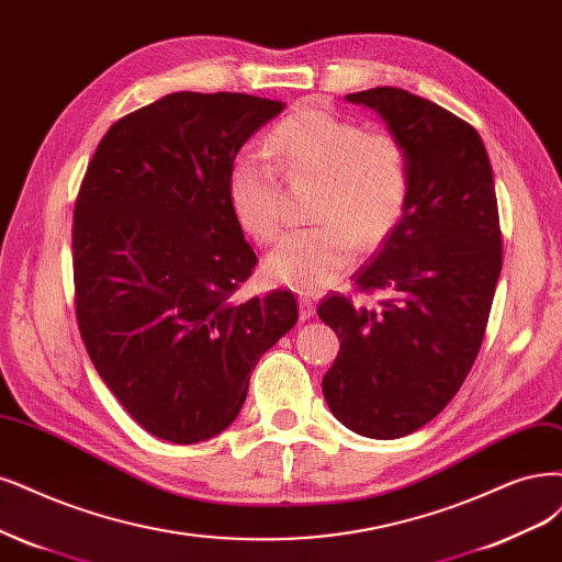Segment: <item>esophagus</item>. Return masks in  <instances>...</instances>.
<instances>
[{
    "label": "esophagus",
    "instance_id": "34e87169",
    "mask_svg": "<svg viewBox=\"0 0 562 562\" xmlns=\"http://www.w3.org/2000/svg\"><path fill=\"white\" fill-rule=\"evenodd\" d=\"M316 314V302H314V297H300V318L302 321H308Z\"/></svg>",
    "mask_w": 562,
    "mask_h": 562
}]
</instances>
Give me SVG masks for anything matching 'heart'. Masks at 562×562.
<instances>
[{"instance_id":"heart-1","label":"heart","mask_w":562,"mask_h":562,"mask_svg":"<svg viewBox=\"0 0 562 562\" xmlns=\"http://www.w3.org/2000/svg\"><path fill=\"white\" fill-rule=\"evenodd\" d=\"M277 162L241 150L227 171V200L246 235L272 244L283 229V183L318 179L316 225L290 232L267 260V274L302 293L333 285L356 260V244L374 248L400 223L409 200V160L391 132L304 104L269 134Z\"/></svg>"}]
</instances>
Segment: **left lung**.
Returning a JSON list of instances; mask_svg holds the SVG:
<instances>
[{
    "instance_id": "obj_1",
    "label": "left lung",
    "mask_w": 562,
    "mask_h": 562,
    "mask_svg": "<svg viewBox=\"0 0 562 562\" xmlns=\"http://www.w3.org/2000/svg\"><path fill=\"white\" fill-rule=\"evenodd\" d=\"M374 109L409 160V200L358 293L376 308L327 295L318 316L341 346L323 376L330 412L348 430L397 439L430 423L468 379L486 335L502 269L493 169L479 132L400 88L346 94Z\"/></svg>"
}]
</instances>
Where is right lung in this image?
<instances>
[{
	"label": "right lung",
	"mask_w": 562,
	"mask_h": 562,
	"mask_svg": "<svg viewBox=\"0 0 562 562\" xmlns=\"http://www.w3.org/2000/svg\"><path fill=\"white\" fill-rule=\"evenodd\" d=\"M281 102L173 92L123 115L74 206V304L109 391L173 443L237 418L260 356L297 323L290 290L239 302L258 265L227 200L239 148Z\"/></svg>",
	"instance_id": "obj_1"
}]
</instances>
